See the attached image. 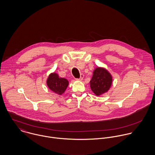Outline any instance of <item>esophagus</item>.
<instances>
[{"label": "esophagus", "instance_id": "1", "mask_svg": "<svg viewBox=\"0 0 155 155\" xmlns=\"http://www.w3.org/2000/svg\"><path fill=\"white\" fill-rule=\"evenodd\" d=\"M83 78H84V74H81L79 79H76V80H77V81H82Z\"/></svg>", "mask_w": 155, "mask_h": 155}]
</instances>
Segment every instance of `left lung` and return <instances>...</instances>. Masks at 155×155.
<instances>
[{
    "label": "left lung",
    "mask_w": 155,
    "mask_h": 155,
    "mask_svg": "<svg viewBox=\"0 0 155 155\" xmlns=\"http://www.w3.org/2000/svg\"><path fill=\"white\" fill-rule=\"evenodd\" d=\"M113 78L110 73L105 68L96 67L90 81V87L96 96H100L108 92L112 84Z\"/></svg>",
    "instance_id": "left-lung-1"
}]
</instances>
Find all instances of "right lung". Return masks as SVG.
Returning <instances> with one entry per match:
<instances>
[{
  "label": "right lung",
  "instance_id": "1",
  "mask_svg": "<svg viewBox=\"0 0 155 155\" xmlns=\"http://www.w3.org/2000/svg\"><path fill=\"white\" fill-rule=\"evenodd\" d=\"M68 84L69 82L66 79L60 77L55 72L50 73L46 80V85L49 89L60 95L64 93Z\"/></svg>",
  "mask_w": 155,
  "mask_h": 155
}]
</instances>
